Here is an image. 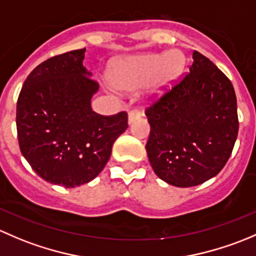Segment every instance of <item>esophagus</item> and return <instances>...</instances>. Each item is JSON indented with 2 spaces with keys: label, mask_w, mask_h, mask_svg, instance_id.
I'll return each mask as SVG.
<instances>
[{
  "label": "esophagus",
  "mask_w": 256,
  "mask_h": 256,
  "mask_svg": "<svg viewBox=\"0 0 256 256\" xmlns=\"http://www.w3.org/2000/svg\"><path fill=\"white\" fill-rule=\"evenodd\" d=\"M140 116H142V113L139 112L138 110H129V113H128V120H129V123L134 122V120H138V118H140Z\"/></svg>",
  "instance_id": "obj_1"
}]
</instances>
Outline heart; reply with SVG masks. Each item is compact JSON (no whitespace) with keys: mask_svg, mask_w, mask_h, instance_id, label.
<instances>
[{"mask_svg":"<svg viewBox=\"0 0 256 256\" xmlns=\"http://www.w3.org/2000/svg\"><path fill=\"white\" fill-rule=\"evenodd\" d=\"M185 64V56L176 49L126 58L113 71L112 82L122 91H134L149 84L150 96H162L180 80Z\"/></svg>","mask_w":256,"mask_h":256,"instance_id":"1","label":"heart"}]
</instances>
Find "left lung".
I'll return each instance as SVG.
<instances>
[{
  "mask_svg": "<svg viewBox=\"0 0 256 256\" xmlns=\"http://www.w3.org/2000/svg\"><path fill=\"white\" fill-rule=\"evenodd\" d=\"M185 78L146 110L150 165L178 187L204 184L228 162L238 136L236 97L230 80L194 50Z\"/></svg>",
  "mask_w": 256,
  "mask_h": 256,
  "instance_id": "1",
  "label": "left lung"
}]
</instances>
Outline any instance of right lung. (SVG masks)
<instances>
[{
	"label": "right lung",
	"mask_w": 256,
	"mask_h": 256,
	"mask_svg": "<svg viewBox=\"0 0 256 256\" xmlns=\"http://www.w3.org/2000/svg\"><path fill=\"white\" fill-rule=\"evenodd\" d=\"M86 49L39 64L17 101L20 152L43 180L66 188L94 180L128 128L127 112L102 116L91 108L98 82L82 65Z\"/></svg>",
	"instance_id": "add662e5"
}]
</instances>
